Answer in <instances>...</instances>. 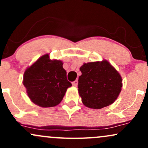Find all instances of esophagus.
Instances as JSON below:
<instances>
[{
  "label": "esophagus",
  "mask_w": 148,
  "mask_h": 148,
  "mask_svg": "<svg viewBox=\"0 0 148 148\" xmlns=\"http://www.w3.org/2000/svg\"><path fill=\"white\" fill-rule=\"evenodd\" d=\"M72 86H75V87H76V86H78V80H75L74 81H73L72 82Z\"/></svg>",
  "instance_id": "34e87169"
}]
</instances>
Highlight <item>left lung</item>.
I'll return each instance as SVG.
<instances>
[{"label":"left lung","instance_id":"1","mask_svg":"<svg viewBox=\"0 0 148 148\" xmlns=\"http://www.w3.org/2000/svg\"><path fill=\"white\" fill-rule=\"evenodd\" d=\"M79 95L86 106L100 109L118 98L123 87L122 78L108 61L84 63L80 67Z\"/></svg>","mask_w":148,"mask_h":148}]
</instances>
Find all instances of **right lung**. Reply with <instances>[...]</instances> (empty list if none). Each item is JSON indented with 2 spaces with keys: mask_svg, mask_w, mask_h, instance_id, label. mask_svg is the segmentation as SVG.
<instances>
[{
  "mask_svg": "<svg viewBox=\"0 0 148 148\" xmlns=\"http://www.w3.org/2000/svg\"><path fill=\"white\" fill-rule=\"evenodd\" d=\"M62 64L60 60H50L47 54L26 69L23 84L33 103L44 108L60 103L67 88L72 86Z\"/></svg>",
  "mask_w": 148,
  "mask_h": 148,
  "instance_id": "add662e5",
  "label": "right lung"
}]
</instances>
